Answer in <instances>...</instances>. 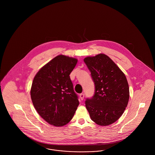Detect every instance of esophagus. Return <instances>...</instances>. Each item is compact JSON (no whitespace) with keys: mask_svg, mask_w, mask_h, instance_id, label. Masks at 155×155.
Returning a JSON list of instances; mask_svg holds the SVG:
<instances>
[{"mask_svg":"<svg viewBox=\"0 0 155 155\" xmlns=\"http://www.w3.org/2000/svg\"><path fill=\"white\" fill-rule=\"evenodd\" d=\"M79 96H80L81 100H84V97H85V95H84V94L82 93V94H81L79 95Z\"/></svg>","mask_w":155,"mask_h":155,"instance_id":"obj_1","label":"esophagus"}]
</instances>
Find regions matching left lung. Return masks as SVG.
<instances>
[{
  "label": "left lung",
  "mask_w": 155,
  "mask_h": 155,
  "mask_svg": "<svg viewBox=\"0 0 155 155\" xmlns=\"http://www.w3.org/2000/svg\"><path fill=\"white\" fill-rule=\"evenodd\" d=\"M84 62L95 86L94 95L86 99V108L97 124L109 125L122 116L127 106L130 91L126 76L105 54L87 57Z\"/></svg>",
  "instance_id": "1"
}]
</instances>
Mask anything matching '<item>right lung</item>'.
<instances>
[{"label": "right lung", "mask_w": 155, "mask_h": 155, "mask_svg": "<svg viewBox=\"0 0 155 155\" xmlns=\"http://www.w3.org/2000/svg\"><path fill=\"white\" fill-rule=\"evenodd\" d=\"M77 62L76 58L58 55L34 78L30 91L33 106L45 120L54 126L68 123L79 104L69 76Z\"/></svg>", "instance_id": "obj_1"}]
</instances>
